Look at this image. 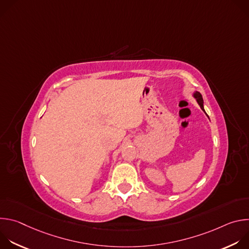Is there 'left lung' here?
<instances>
[{
  "label": "left lung",
  "instance_id": "1",
  "mask_svg": "<svg viewBox=\"0 0 249 249\" xmlns=\"http://www.w3.org/2000/svg\"><path fill=\"white\" fill-rule=\"evenodd\" d=\"M194 97L197 99V102L199 103L200 107H201V108H202V110L205 112V110H204V106H203V97H202L201 93H200V92H198V91H196V92L194 93Z\"/></svg>",
  "mask_w": 249,
  "mask_h": 249
}]
</instances>
